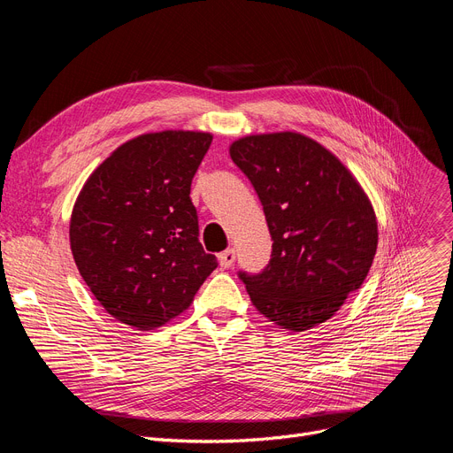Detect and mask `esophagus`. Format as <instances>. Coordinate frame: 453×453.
<instances>
[{"label": "esophagus", "instance_id": "esophagus-1", "mask_svg": "<svg viewBox=\"0 0 453 453\" xmlns=\"http://www.w3.org/2000/svg\"><path fill=\"white\" fill-rule=\"evenodd\" d=\"M219 260H220V266L222 268H231L233 263H234V250H226L219 255Z\"/></svg>", "mask_w": 453, "mask_h": 453}]
</instances>
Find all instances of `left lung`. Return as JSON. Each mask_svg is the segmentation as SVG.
Returning a JSON list of instances; mask_svg holds the SVG:
<instances>
[{
    "label": "left lung",
    "instance_id": "8db88e82",
    "mask_svg": "<svg viewBox=\"0 0 453 453\" xmlns=\"http://www.w3.org/2000/svg\"><path fill=\"white\" fill-rule=\"evenodd\" d=\"M229 156L257 190L273 241L263 272H239L251 303L290 332L325 323L362 287L376 253V214L362 185L297 132L241 137Z\"/></svg>",
    "mask_w": 453,
    "mask_h": 453
}]
</instances>
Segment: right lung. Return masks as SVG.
Listing matches in <instances>:
<instances>
[{"mask_svg": "<svg viewBox=\"0 0 453 453\" xmlns=\"http://www.w3.org/2000/svg\"><path fill=\"white\" fill-rule=\"evenodd\" d=\"M207 132L165 130L127 141L84 183L71 212L75 265L104 311L154 330L193 303L217 257L198 241L190 183Z\"/></svg>", "mask_w": 453, "mask_h": 453, "instance_id": "add662e5", "label": "right lung"}]
</instances>
